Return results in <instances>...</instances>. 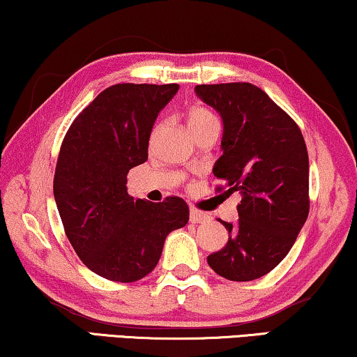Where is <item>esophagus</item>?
<instances>
[{
	"label": "esophagus",
	"instance_id": "34e87169",
	"mask_svg": "<svg viewBox=\"0 0 357 357\" xmlns=\"http://www.w3.org/2000/svg\"><path fill=\"white\" fill-rule=\"evenodd\" d=\"M209 219V214L203 213V211H198L195 208H191L190 211V220L193 222V224H201V222H206Z\"/></svg>",
	"mask_w": 357,
	"mask_h": 357
}]
</instances>
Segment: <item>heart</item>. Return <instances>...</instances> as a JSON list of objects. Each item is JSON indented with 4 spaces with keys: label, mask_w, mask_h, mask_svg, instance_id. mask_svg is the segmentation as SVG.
<instances>
[{
    "label": "heart",
    "mask_w": 357,
    "mask_h": 357,
    "mask_svg": "<svg viewBox=\"0 0 357 357\" xmlns=\"http://www.w3.org/2000/svg\"><path fill=\"white\" fill-rule=\"evenodd\" d=\"M187 121H188L190 130H195V128L204 126V123L217 122V119H215V116L213 114V112H211V111L208 109V107L193 106V107H191V109L188 111Z\"/></svg>",
    "instance_id": "obj_1"
}]
</instances>
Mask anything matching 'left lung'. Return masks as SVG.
<instances>
[{"label": "left lung", "mask_w": 357, "mask_h": 357, "mask_svg": "<svg viewBox=\"0 0 357 357\" xmlns=\"http://www.w3.org/2000/svg\"><path fill=\"white\" fill-rule=\"evenodd\" d=\"M195 91L224 121V153L213 172L230 195H241L238 222L220 220L229 243L208 264L227 280H255L280 264L307 219L306 143L298 123L259 86L234 82Z\"/></svg>", "instance_id": "left-lung-1"}]
</instances>
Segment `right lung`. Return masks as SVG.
Wrapping results in <instances>:
<instances>
[{
    "instance_id": "1",
    "label": "right lung",
    "mask_w": 357,
    "mask_h": 357,
    "mask_svg": "<svg viewBox=\"0 0 357 357\" xmlns=\"http://www.w3.org/2000/svg\"><path fill=\"white\" fill-rule=\"evenodd\" d=\"M177 90V84L112 85L74 119L61 144L53 191L64 231L80 261L107 280L146 277L166 236L190 219L178 196L135 201L126 187L128 170L146 162L154 121Z\"/></svg>"
}]
</instances>
